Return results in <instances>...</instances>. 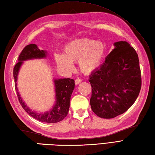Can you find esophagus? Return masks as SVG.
Listing matches in <instances>:
<instances>
[{"label":"esophagus","instance_id":"obj_1","mask_svg":"<svg viewBox=\"0 0 155 155\" xmlns=\"http://www.w3.org/2000/svg\"><path fill=\"white\" fill-rule=\"evenodd\" d=\"M82 82V79H81V78H76L75 79V84H78L80 83H81Z\"/></svg>","mask_w":155,"mask_h":155}]
</instances>
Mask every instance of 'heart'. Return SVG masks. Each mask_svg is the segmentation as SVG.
I'll return each instance as SVG.
<instances>
[{"label": "heart", "instance_id": "obj_1", "mask_svg": "<svg viewBox=\"0 0 155 155\" xmlns=\"http://www.w3.org/2000/svg\"><path fill=\"white\" fill-rule=\"evenodd\" d=\"M105 52V47L101 41L88 38L72 41L65 46L64 56L57 55L56 61L59 67L68 71L73 70L72 64L78 61V67L84 74L94 71L102 61Z\"/></svg>", "mask_w": 155, "mask_h": 155}]
</instances>
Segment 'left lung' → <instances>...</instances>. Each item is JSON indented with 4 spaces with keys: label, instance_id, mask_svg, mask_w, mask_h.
<instances>
[{
    "label": "left lung",
    "instance_id": "left-lung-1",
    "mask_svg": "<svg viewBox=\"0 0 155 155\" xmlns=\"http://www.w3.org/2000/svg\"><path fill=\"white\" fill-rule=\"evenodd\" d=\"M114 45L103 64L89 77L91 108L103 118H113L126 112L137 100L142 84L134 48L126 41Z\"/></svg>",
    "mask_w": 155,
    "mask_h": 155
}]
</instances>
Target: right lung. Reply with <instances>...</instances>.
Wrapping results in <instances>:
<instances>
[{"mask_svg": "<svg viewBox=\"0 0 155 155\" xmlns=\"http://www.w3.org/2000/svg\"><path fill=\"white\" fill-rule=\"evenodd\" d=\"M46 56H47V52L43 50H40L36 45L31 44L27 45L22 49L18 57V62L15 64L13 69V77L15 78V89L17 94L18 99L24 110L29 115L39 121L47 123H56L63 120L68 114L69 107H70L71 97L74 88V81L73 79L68 78L54 80L57 102L51 111L43 114L32 111L25 104L24 102H22V98L20 97L17 91V87H16L18 72L22 64V61L32 58H45Z\"/></svg>", "mask_w": 155, "mask_h": 155, "instance_id": "right-lung-1", "label": "right lung"}]
</instances>
